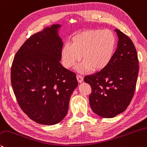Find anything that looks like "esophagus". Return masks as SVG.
Returning a JSON list of instances; mask_svg holds the SVG:
<instances>
[{
	"mask_svg": "<svg viewBox=\"0 0 147 147\" xmlns=\"http://www.w3.org/2000/svg\"><path fill=\"white\" fill-rule=\"evenodd\" d=\"M76 78H77V80H78V83H82L84 80V78H83V77L81 75H79V74H77L76 75Z\"/></svg>",
	"mask_w": 147,
	"mask_h": 147,
	"instance_id": "esophagus-1",
	"label": "esophagus"
}]
</instances>
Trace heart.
<instances>
[{"label":"heart","mask_w":147,"mask_h":147,"mask_svg":"<svg viewBox=\"0 0 147 147\" xmlns=\"http://www.w3.org/2000/svg\"><path fill=\"white\" fill-rule=\"evenodd\" d=\"M116 38L110 30H90L76 34L70 44L63 47L61 57L63 66L71 68L80 59L83 62L76 70L83 73L97 71L106 67L113 58Z\"/></svg>","instance_id":"obj_1"}]
</instances>
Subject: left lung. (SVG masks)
Listing matches in <instances>:
<instances>
[{
    "label": "left lung",
    "instance_id": "1",
    "mask_svg": "<svg viewBox=\"0 0 147 147\" xmlns=\"http://www.w3.org/2000/svg\"><path fill=\"white\" fill-rule=\"evenodd\" d=\"M118 47L109 65L98 73L85 76L92 87L89 103L92 111L102 118H112L126 110L134 96L139 62L130 38L119 29Z\"/></svg>",
    "mask_w": 147,
    "mask_h": 147
}]
</instances>
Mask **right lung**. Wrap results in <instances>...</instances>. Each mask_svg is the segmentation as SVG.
<instances>
[{
	"mask_svg": "<svg viewBox=\"0 0 147 147\" xmlns=\"http://www.w3.org/2000/svg\"><path fill=\"white\" fill-rule=\"evenodd\" d=\"M60 24L34 34L16 53L11 81L17 102L37 123L53 125L65 118L74 90L76 74L60 63L63 47Z\"/></svg>",
	"mask_w": 147,
	"mask_h": 147,
	"instance_id": "right-lung-1",
	"label": "right lung"
}]
</instances>
